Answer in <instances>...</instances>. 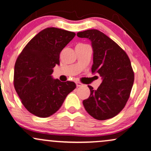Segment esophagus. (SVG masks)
Segmentation results:
<instances>
[{
	"mask_svg": "<svg viewBox=\"0 0 151 151\" xmlns=\"http://www.w3.org/2000/svg\"><path fill=\"white\" fill-rule=\"evenodd\" d=\"M76 84H77V86L79 87V86H83V83H81V82H79V81H77V82H76Z\"/></svg>",
	"mask_w": 151,
	"mask_h": 151,
	"instance_id": "34e87169",
	"label": "esophagus"
}]
</instances>
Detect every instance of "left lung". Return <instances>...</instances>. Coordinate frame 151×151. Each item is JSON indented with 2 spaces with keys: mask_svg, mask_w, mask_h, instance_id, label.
<instances>
[{
  "mask_svg": "<svg viewBox=\"0 0 151 151\" xmlns=\"http://www.w3.org/2000/svg\"><path fill=\"white\" fill-rule=\"evenodd\" d=\"M77 36L91 41L93 49L92 72L103 81L83 101L85 110L98 120H105L119 114L127 104L134 81V72L126 52L113 40L97 29L78 32Z\"/></svg>",
  "mask_w": 151,
  "mask_h": 151,
  "instance_id": "obj_1",
  "label": "left lung"
}]
</instances>
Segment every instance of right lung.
<instances>
[{
	"label": "right lung",
	"mask_w": 151,
	"mask_h": 151,
	"mask_svg": "<svg viewBox=\"0 0 151 151\" xmlns=\"http://www.w3.org/2000/svg\"><path fill=\"white\" fill-rule=\"evenodd\" d=\"M76 34L55 27L40 32L25 46L14 65V86L30 113L48 117L60 108L75 83L53 79L52 68L60 65V53Z\"/></svg>",
	"instance_id": "obj_1"
}]
</instances>
